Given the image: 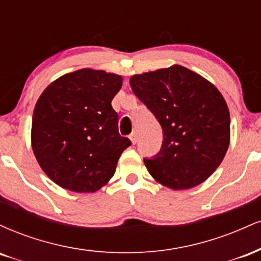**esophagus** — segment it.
Instances as JSON below:
<instances>
[{
	"label": "esophagus",
	"instance_id": "34e87169",
	"mask_svg": "<svg viewBox=\"0 0 261 261\" xmlns=\"http://www.w3.org/2000/svg\"><path fill=\"white\" fill-rule=\"evenodd\" d=\"M128 139H130V140H131V142H133L134 145H135V143L137 142V134L135 133V131H134L133 134H130V136H128Z\"/></svg>",
	"mask_w": 261,
	"mask_h": 261
}]
</instances>
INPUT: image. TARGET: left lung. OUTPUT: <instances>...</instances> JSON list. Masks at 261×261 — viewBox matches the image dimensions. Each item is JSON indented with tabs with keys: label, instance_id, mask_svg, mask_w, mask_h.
I'll return each mask as SVG.
<instances>
[{
	"label": "left lung",
	"instance_id": "obj_1",
	"mask_svg": "<svg viewBox=\"0 0 261 261\" xmlns=\"http://www.w3.org/2000/svg\"><path fill=\"white\" fill-rule=\"evenodd\" d=\"M130 86L163 131L161 151L143 160L149 174L173 190L205 181L229 146V110L220 91L180 65L135 74Z\"/></svg>",
	"mask_w": 261,
	"mask_h": 261
}]
</instances>
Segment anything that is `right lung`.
Instances as JSON below:
<instances>
[{"label": "right lung", "mask_w": 261, "mask_h": 261, "mask_svg": "<svg viewBox=\"0 0 261 261\" xmlns=\"http://www.w3.org/2000/svg\"><path fill=\"white\" fill-rule=\"evenodd\" d=\"M121 76L82 68L45 88L35 104L32 147L39 166L55 184L76 193H94L115 173L131 145L118 128L112 100Z\"/></svg>", "instance_id": "obj_1"}]
</instances>
